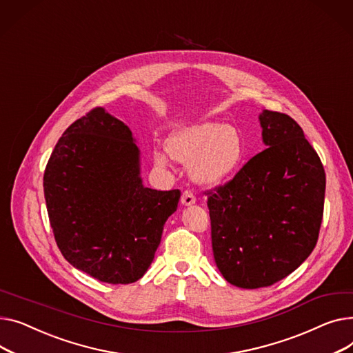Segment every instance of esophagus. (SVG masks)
Listing matches in <instances>:
<instances>
[{
    "instance_id": "obj_1",
    "label": "esophagus",
    "mask_w": 353,
    "mask_h": 353,
    "mask_svg": "<svg viewBox=\"0 0 353 353\" xmlns=\"http://www.w3.org/2000/svg\"><path fill=\"white\" fill-rule=\"evenodd\" d=\"M196 201L195 195L191 192V191H185L181 196V203L185 205V206H190V205H194Z\"/></svg>"
}]
</instances>
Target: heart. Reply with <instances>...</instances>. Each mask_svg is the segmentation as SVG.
Here are the masks:
<instances>
[{
  "instance_id": "obj_1",
  "label": "heart",
  "mask_w": 353,
  "mask_h": 353,
  "mask_svg": "<svg viewBox=\"0 0 353 353\" xmlns=\"http://www.w3.org/2000/svg\"><path fill=\"white\" fill-rule=\"evenodd\" d=\"M165 150L174 159L188 163L192 179L205 186L218 185L235 175L246 157L243 137L236 127L205 121L181 128L165 141ZM158 165L167 157L155 154Z\"/></svg>"
}]
</instances>
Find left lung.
Wrapping results in <instances>:
<instances>
[{
  "mask_svg": "<svg viewBox=\"0 0 353 353\" xmlns=\"http://www.w3.org/2000/svg\"><path fill=\"white\" fill-rule=\"evenodd\" d=\"M266 150L208 195L212 251L222 276L256 289L283 279L310 255L323 216L321 158L289 115H259Z\"/></svg>",
  "mask_w": 353,
  "mask_h": 353,
  "instance_id": "8db88e82",
  "label": "left lung"
}]
</instances>
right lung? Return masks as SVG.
Returning <instances> with one entry per match:
<instances>
[{"mask_svg": "<svg viewBox=\"0 0 353 353\" xmlns=\"http://www.w3.org/2000/svg\"><path fill=\"white\" fill-rule=\"evenodd\" d=\"M131 130L94 108L58 139L44 172L55 242L79 271L107 283H132L154 261L179 190L142 185Z\"/></svg>", "mask_w": 353, "mask_h": 353, "instance_id": "1", "label": "right lung"}]
</instances>
